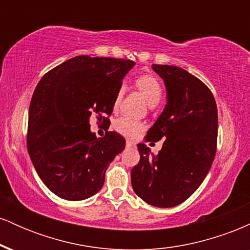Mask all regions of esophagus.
Wrapping results in <instances>:
<instances>
[{"label":"esophagus","instance_id":"obj_1","mask_svg":"<svg viewBox=\"0 0 250 250\" xmlns=\"http://www.w3.org/2000/svg\"><path fill=\"white\" fill-rule=\"evenodd\" d=\"M125 146H127L128 148H130V147H133V146H135V143L133 141H129V140H128V141L125 142Z\"/></svg>","mask_w":250,"mask_h":250}]
</instances>
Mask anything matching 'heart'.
Listing matches in <instances>:
<instances>
[{"instance_id": "b5f03b06", "label": "heart", "mask_w": 250, "mask_h": 250, "mask_svg": "<svg viewBox=\"0 0 250 250\" xmlns=\"http://www.w3.org/2000/svg\"><path fill=\"white\" fill-rule=\"evenodd\" d=\"M135 84H136L137 89L143 94L146 101H147L150 107H155L156 104H159V102L162 99V88L156 79H154L153 76L143 75L136 79ZM125 91V85L122 84L119 88V90H117L115 100H114V108L115 109L119 107ZM114 129H115L117 133L125 137H135L142 131L143 123L137 121V120L130 119V117L123 116L114 122Z\"/></svg>"}]
</instances>
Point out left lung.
<instances>
[{
	"instance_id": "left-lung-1",
	"label": "left lung",
	"mask_w": 250,
	"mask_h": 250,
	"mask_svg": "<svg viewBox=\"0 0 250 250\" xmlns=\"http://www.w3.org/2000/svg\"><path fill=\"white\" fill-rule=\"evenodd\" d=\"M163 80L167 103L146 135L165 140L159 154L139 143L140 162L131 169V186L139 197L160 208L185 202L207 176L216 153L217 108L209 88L187 70L153 64Z\"/></svg>"
}]
</instances>
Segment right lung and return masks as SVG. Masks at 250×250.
<instances>
[{"label": "right lung", "mask_w": 250, "mask_h": 250, "mask_svg": "<svg viewBox=\"0 0 250 250\" xmlns=\"http://www.w3.org/2000/svg\"><path fill=\"white\" fill-rule=\"evenodd\" d=\"M130 60L81 55L42 77L31 97L28 153L40 179L61 199L81 201L101 190L104 174L125 140L115 131L96 137L90 117L110 115Z\"/></svg>", "instance_id": "add662e5"}]
</instances>
